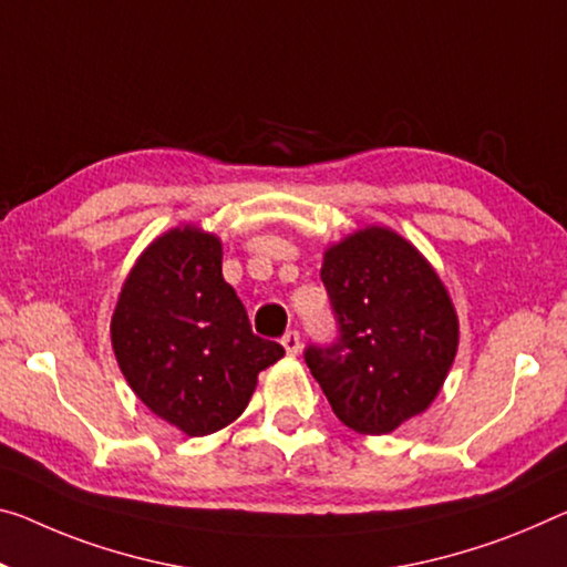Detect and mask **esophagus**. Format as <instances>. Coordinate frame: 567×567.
<instances>
[{"label":"esophagus","mask_w":567,"mask_h":567,"mask_svg":"<svg viewBox=\"0 0 567 567\" xmlns=\"http://www.w3.org/2000/svg\"><path fill=\"white\" fill-rule=\"evenodd\" d=\"M281 344H284V350L289 352V354H296L301 350V337H299V332H286L284 337H281Z\"/></svg>","instance_id":"34e87169"}]
</instances>
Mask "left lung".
I'll return each mask as SVG.
<instances>
[{"instance_id": "8db88e82", "label": "left lung", "mask_w": 567, "mask_h": 567, "mask_svg": "<svg viewBox=\"0 0 567 567\" xmlns=\"http://www.w3.org/2000/svg\"><path fill=\"white\" fill-rule=\"evenodd\" d=\"M337 342L303 352L334 415L382 435L429 408L458 350V317L433 266L403 235L370 225L324 250Z\"/></svg>"}]
</instances>
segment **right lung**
I'll use <instances>...</instances> for the list:
<instances>
[{
  "label": "right lung",
  "instance_id": "obj_1",
  "mask_svg": "<svg viewBox=\"0 0 567 567\" xmlns=\"http://www.w3.org/2000/svg\"><path fill=\"white\" fill-rule=\"evenodd\" d=\"M111 344L136 398L187 435L225 429L284 347L250 329L223 278V243L197 225L159 235L121 286Z\"/></svg>",
  "mask_w": 567,
  "mask_h": 567
}]
</instances>
